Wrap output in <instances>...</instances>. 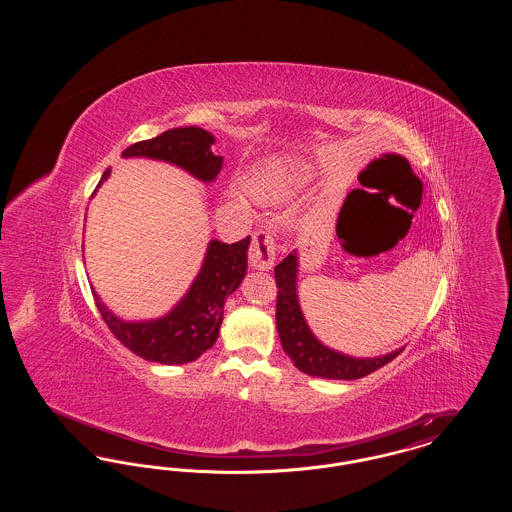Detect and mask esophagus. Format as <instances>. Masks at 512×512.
<instances>
[{
	"instance_id": "obj_1",
	"label": "esophagus",
	"mask_w": 512,
	"mask_h": 512,
	"mask_svg": "<svg viewBox=\"0 0 512 512\" xmlns=\"http://www.w3.org/2000/svg\"><path fill=\"white\" fill-rule=\"evenodd\" d=\"M276 259V244L270 232L259 230L253 234L249 247V263L257 270H270Z\"/></svg>"
}]
</instances>
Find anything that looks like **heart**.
Instances as JSON below:
<instances>
[{
	"label": "heart",
	"mask_w": 512,
	"mask_h": 512,
	"mask_svg": "<svg viewBox=\"0 0 512 512\" xmlns=\"http://www.w3.org/2000/svg\"><path fill=\"white\" fill-rule=\"evenodd\" d=\"M309 178V169L295 157H272L257 165L244 178V188L261 205H276L290 199Z\"/></svg>",
	"instance_id": "1"
}]
</instances>
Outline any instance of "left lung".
Returning <instances> with one entry per match:
<instances>
[{
	"instance_id": "left-lung-1",
	"label": "left lung",
	"mask_w": 512,
	"mask_h": 512,
	"mask_svg": "<svg viewBox=\"0 0 512 512\" xmlns=\"http://www.w3.org/2000/svg\"><path fill=\"white\" fill-rule=\"evenodd\" d=\"M297 251H292L282 263L274 267L276 278V328L284 351L290 355L293 365L301 372L328 380H357L366 374L388 365L401 351L395 349L388 355L357 359L330 349L311 332L307 320L303 317L299 297H297Z\"/></svg>"
}]
</instances>
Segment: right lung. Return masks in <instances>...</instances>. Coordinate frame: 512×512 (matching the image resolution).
<instances>
[{
	"mask_svg": "<svg viewBox=\"0 0 512 512\" xmlns=\"http://www.w3.org/2000/svg\"><path fill=\"white\" fill-rule=\"evenodd\" d=\"M215 136L203 128H172L151 140L132 144L122 157H146L165 161L190 172L201 182H213L222 169V157L211 151ZM111 176L103 172L98 188ZM94 190V194L98 192ZM249 236L236 244L211 240L203 265L186 295L165 317L122 320L101 301L92 288L98 311L115 338L138 357L161 365H186L199 359L219 338L224 317V299L236 292L247 272Z\"/></svg>",
	"mask_w": 512,
	"mask_h": 512,
	"instance_id": "right-lung-1",
	"label": "right lung"
}]
</instances>
